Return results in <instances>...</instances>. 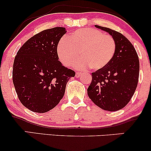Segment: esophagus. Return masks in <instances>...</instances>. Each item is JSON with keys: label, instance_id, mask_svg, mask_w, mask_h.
<instances>
[{"label": "esophagus", "instance_id": "1", "mask_svg": "<svg viewBox=\"0 0 151 151\" xmlns=\"http://www.w3.org/2000/svg\"><path fill=\"white\" fill-rule=\"evenodd\" d=\"M81 74H82V73H81V72H76V74H75V77H77V78H79V77H81Z\"/></svg>", "mask_w": 151, "mask_h": 151}]
</instances>
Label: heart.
Masks as SVG:
<instances>
[{
    "instance_id": "b5f03b06",
    "label": "heart",
    "mask_w": 151,
    "mask_h": 151,
    "mask_svg": "<svg viewBox=\"0 0 151 151\" xmlns=\"http://www.w3.org/2000/svg\"><path fill=\"white\" fill-rule=\"evenodd\" d=\"M116 42L111 36L92 28H81L72 32L68 37H62L58 43V54L65 66L75 63L79 70L87 67L93 70H101L113 59Z\"/></svg>"
}]
</instances>
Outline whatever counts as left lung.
<instances>
[{
  "instance_id": "1",
  "label": "left lung",
  "mask_w": 151,
  "mask_h": 151,
  "mask_svg": "<svg viewBox=\"0 0 151 151\" xmlns=\"http://www.w3.org/2000/svg\"><path fill=\"white\" fill-rule=\"evenodd\" d=\"M112 36L116 42L113 59L101 70L91 73L92 80L87 89L89 97L96 106L109 111L126 106L138 85L139 60L134 47L120 32L95 25Z\"/></svg>"
}]
</instances>
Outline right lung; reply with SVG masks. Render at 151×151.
Segmentation results:
<instances>
[{"label":"right lung","instance_id":"right-lung-1","mask_svg":"<svg viewBox=\"0 0 151 151\" xmlns=\"http://www.w3.org/2000/svg\"><path fill=\"white\" fill-rule=\"evenodd\" d=\"M67 32L56 27L35 35L18 50L13 81L22 104L36 113H45L60 103L74 71L59 61L58 45Z\"/></svg>","mask_w":151,"mask_h":151}]
</instances>
